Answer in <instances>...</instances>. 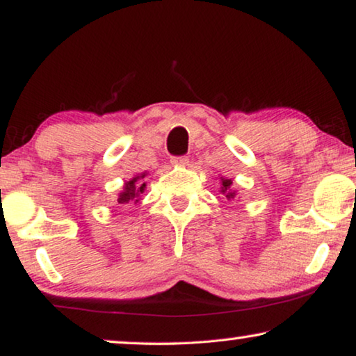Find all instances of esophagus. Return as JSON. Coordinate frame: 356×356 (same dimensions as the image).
<instances>
[{"label":"esophagus","mask_w":356,"mask_h":356,"mask_svg":"<svg viewBox=\"0 0 356 356\" xmlns=\"http://www.w3.org/2000/svg\"><path fill=\"white\" fill-rule=\"evenodd\" d=\"M171 163L172 165H179V166H185L186 163H188V159H186L185 155H177V156H172Z\"/></svg>","instance_id":"esophagus-1"}]
</instances>
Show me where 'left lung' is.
Instances as JSON below:
<instances>
[{"label":"left lung","instance_id":"1","mask_svg":"<svg viewBox=\"0 0 356 356\" xmlns=\"http://www.w3.org/2000/svg\"><path fill=\"white\" fill-rule=\"evenodd\" d=\"M231 185H232L231 179H221V193L227 197V200H234V196H236V193L231 190Z\"/></svg>","mask_w":356,"mask_h":356}]
</instances>
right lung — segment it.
I'll use <instances>...</instances> for the list:
<instances>
[{"instance_id": "right-lung-1", "label": "right lung", "mask_w": 356, "mask_h": 356, "mask_svg": "<svg viewBox=\"0 0 356 356\" xmlns=\"http://www.w3.org/2000/svg\"><path fill=\"white\" fill-rule=\"evenodd\" d=\"M146 177V174H141V176H136L130 180V182L125 184L122 193H120L118 197L119 204H130V202H138L140 201V195L146 188V184L138 182L140 179Z\"/></svg>"}]
</instances>
